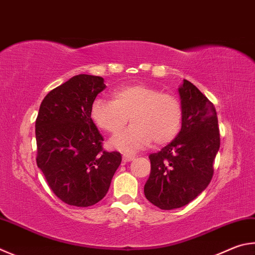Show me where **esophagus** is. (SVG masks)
Masks as SVG:
<instances>
[{
  "label": "esophagus",
  "instance_id": "esophagus-1",
  "mask_svg": "<svg viewBox=\"0 0 255 255\" xmlns=\"http://www.w3.org/2000/svg\"><path fill=\"white\" fill-rule=\"evenodd\" d=\"M133 158H135V156L130 155V154H124L123 155V160L126 163V161H131Z\"/></svg>",
  "mask_w": 255,
  "mask_h": 255
}]
</instances>
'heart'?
Wrapping results in <instances>:
<instances>
[{"mask_svg":"<svg viewBox=\"0 0 255 255\" xmlns=\"http://www.w3.org/2000/svg\"><path fill=\"white\" fill-rule=\"evenodd\" d=\"M90 116L100 129L117 133L110 139L115 149L133 152L143 149L154 140L156 145L173 140L182 124V106L175 96L164 94L145 85H130L114 92V100L98 98L91 105Z\"/></svg>","mask_w":255,"mask_h":255,"instance_id":"1","label":"heart"}]
</instances>
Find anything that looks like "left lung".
I'll use <instances>...</instances> for the list:
<instances>
[{"instance_id": "8db88e82", "label": "left lung", "mask_w": 255, "mask_h": 255, "mask_svg": "<svg viewBox=\"0 0 255 255\" xmlns=\"http://www.w3.org/2000/svg\"><path fill=\"white\" fill-rule=\"evenodd\" d=\"M182 128L161 150L149 155L150 175L143 187L148 201L161 210L187 205L210 184L220 149L214 106L192 82L178 88Z\"/></svg>"}]
</instances>
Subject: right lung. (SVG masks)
<instances>
[{"label":"right lung","instance_id":"add662e5","mask_svg":"<svg viewBox=\"0 0 255 255\" xmlns=\"http://www.w3.org/2000/svg\"><path fill=\"white\" fill-rule=\"evenodd\" d=\"M106 88L104 78L72 77L41 103L35 122L36 165L49 187L69 205L87 207L103 200L122 163L118 151L104 150L91 105Z\"/></svg>","mask_w":255,"mask_h":255}]
</instances>
